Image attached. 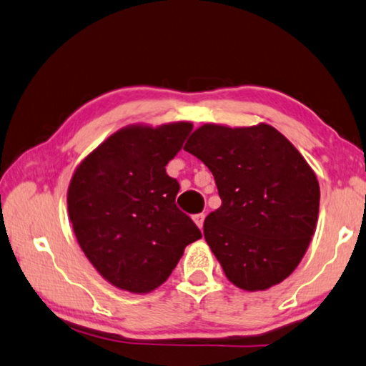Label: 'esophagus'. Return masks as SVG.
<instances>
[{
    "label": "esophagus",
    "mask_w": 366,
    "mask_h": 366,
    "mask_svg": "<svg viewBox=\"0 0 366 366\" xmlns=\"http://www.w3.org/2000/svg\"><path fill=\"white\" fill-rule=\"evenodd\" d=\"M204 218H205L204 213H197V215L192 217V219H194V223L197 224L199 229H202V226H204Z\"/></svg>",
    "instance_id": "34e87169"
}]
</instances>
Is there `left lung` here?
<instances>
[{
	"label": "left lung",
	"mask_w": 366,
	"mask_h": 366,
	"mask_svg": "<svg viewBox=\"0 0 366 366\" xmlns=\"http://www.w3.org/2000/svg\"><path fill=\"white\" fill-rule=\"evenodd\" d=\"M215 177L222 207L204 237L226 277L245 292L267 290L305 257L319 218L320 188L305 157L277 129L204 124L184 144Z\"/></svg>",
	"instance_id": "8db88e82"
}]
</instances>
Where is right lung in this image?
Listing matches in <instances>:
<instances>
[{
  "label": "right lung",
  "instance_id": "right-lung-1",
  "mask_svg": "<svg viewBox=\"0 0 366 366\" xmlns=\"http://www.w3.org/2000/svg\"><path fill=\"white\" fill-rule=\"evenodd\" d=\"M191 130L184 121L122 127L74 170L66 194L74 236L116 288L153 292L169 279L184 247L202 237L175 205L180 184L165 174Z\"/></svg>",
  "mask_w": 366,
  "mask_h": 366
}]
</instances>
